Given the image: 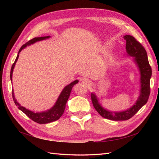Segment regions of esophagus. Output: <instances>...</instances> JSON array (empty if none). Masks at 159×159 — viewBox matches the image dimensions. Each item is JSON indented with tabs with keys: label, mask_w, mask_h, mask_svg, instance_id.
<instances>
[{
	"label": "esophagus",
	"mask_w": 159,
	"mask_h": 159,
	"mask_svg": "<svg viewBox=\"0 0 159 159\" xmlns=\"http://www.w3.org/2000/svg\"><path fill=\"white\" fill-rule=\"evenodd\" d=\"M82 83L84 84V85H89V84H90V81H89L88 79H83Z\"/></svg>",
	"instance_id": "1"
}]
</instances>
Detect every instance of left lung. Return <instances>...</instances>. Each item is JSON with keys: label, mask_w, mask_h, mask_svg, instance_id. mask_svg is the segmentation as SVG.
Returning a JSON list of instances; mask_svg holds the SVG:
<instances>
[{"label": "left lung", "mask_w": 159, "mask_h": 159, "mask_svg": "<svg viewBox=\"0 0 159 159\" xmlns=\"http://www.w3.org/2000/svg\"><path fill=\"white\" fill-rule=\"evenodd\" d=\"M124 39L126 41V49L128 55L134 57L133 59L139 67L140 72V95L135 104L126 111L112 112L104 109L99 103L96 94L91 93L93 105L97 112L104 118L114 121L128 120L134 116L137 111L147 103L150 93V82L152 76V68L148 61L146 50L134 37L126 35L124 37Z\"/></svg>", "instance_id": "left-lung-1"}]
</instances>
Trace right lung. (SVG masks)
Segmentation results:
<instances>
[{
    "instance_id": "add662e5",
    "label": "right lung",
    "mask_w": 159,
    "mask_h": 159,
    "mask_svg": "<svg viewBox=\"0 0 159 159\" xmlns=\"http://www.w3.org/2000/svg\"><path fill=\"white\" fill-rule=\"evenodd\" d=\"M49 38H50V36L40 37V38H35L31 40H29L28 42H26L23 46H21V48H20L19 50L18 54V55H17L15 61L13 63L11 68V72H10V79H11V81H12V74H13V68H14L16 63L17 61V60H18V59L19 53L21 52V50L25 48H26L27 46L33 44V43H34L38 41H42V40L48 39ZM78 82H79V80H74V81L71 83L70 84H69L68 85H67L64 87V89H63L61 93H60V95L58 98V99H57V102H55V105H54L50 109L46 111H43V112L35 113V112H33V111H30L29 109H26L25 107H22L16 100L15 96H14V93H13V90H12L13 100V101H14L16 105L18 107V109L20 110H21L24 113H25L26 116H27L30 118V119H31L33 121H35V122L38 123V124L50 123V122H52V121H55L57 120H59V118L62 116L64 111H65L66 104L67 100H68L69 97H70L71 91H72L73 86L75 85V84L78 83Z\"/></svg>"
}]
</instances>
